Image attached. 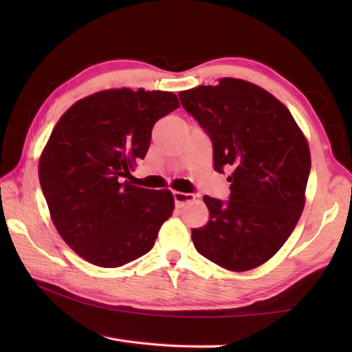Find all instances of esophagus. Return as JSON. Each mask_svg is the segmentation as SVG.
I'll use <instances>...</instances> for the list:
<instances>
[{"mask_svg":"<svg viewBox=\"0 0 352 352\" xmlns=\"http://www.w3.org/2000/svg\"><path fill=\"white\" fill-rule=\"evenodd\" d=\"M195 199L194 194H188V192H178V190H174V201L177 208H183L189 201H192Z\"/></svg>","mask_w":352,"mask_h":352,"instance_id":"esophagus-1","label":"esophagus"}]
</instances>
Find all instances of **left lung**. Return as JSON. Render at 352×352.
Instances as JSON below:
<instances>
[{"label": "left lung", "mask_w": 352, "mask_h": 352, "mask_svg": "<svg viewBox=\"0 0 352 352\" xmlns=\"http://www.w3.org/2000/svg\"><path fill=\"white\" fill-rule=\"evenodd\" d=\"M178 96L210 135L214 169L233 170L226 204L204 197L210 220L192 230L194 247L222 269H256L284 245L305 210L306 136L287 107L252 82L222 77Z\"/></svg>", "instance_id": "obj_1"}]
</instances>
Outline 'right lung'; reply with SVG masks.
Returning a JSON list of instances; mask_svg holds the SVG:
<instances>
[{
    "label": "right lung",
    "instance_id": "1",
    "mask_svg": "<svg viewBox=\"0 0 352 352\" xmlns=\"http://www.w3.org/2000/svg\"><path fill=\"white\" fill-rule=\"evenodd\" d=\"M180 107L172 91L111 88L77 100L58 119L38 162L58 234L90 264L115 269L151 252L174 211L169 189L135 186L152 129Z\"/></svg>",
    "mask_w": 352,
    "mask_h": 352
}]
</instances>
